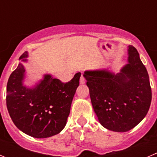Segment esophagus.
<instances>
[{
    "label": "esophagus",
    "mask_w": 157,
    "mask_h": 157,
    "mask_svg": "<svg viewBox=\"0 0 157 157\" xmlns=\"http://www.w3.org/2000/svg\"><path fill=\"white\" fill-rule=\"evenodd\" d=\"M86 78H85V77H84V75H82V76H81V78H80V84H85V83H86Z\"/></svg>",
    "instance_id": "1"
}]
</instances>
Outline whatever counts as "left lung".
Segmentation results:
<instances>
[{"label":"left lung","instance_id":"8db88e82","mask_svg":"<svg viewBox=\"0 0 157 157\" xmlns=\"http://www.w3.org/2000/svg\"><path fill=\"white\" fill-rule=\"evenodd\" d=\"M129 63L115 75L108 70L85 72L91 102L102 126L127 132L147 114L152 91L147 70L136 48L129 45Z\"/></svg>","mask_w":157,"mask_h":157}]
</instances>
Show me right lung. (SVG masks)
Here are the masks:
<instances>
[{
    "instance_id": "right-lung-1",
    "label": "right lung",
    "mask_w": 157,
    "mask_h": 157,
    "mask_svg": "<svg viewBox=\"0 0 157 157\" xmlns=\"http://www.w3.org/2000/svg\"><path fill=\"white\" fill-rule=\"evenodd\" d=\"M27 57L26 52L20 59ZM25 71L20 63L7 82L6 103L13 122L20 130L35 138L59 133L66 125L81 73L75 75L66 83L45 75L34 89H27L22 84Z\"/></svg>"
}]
</instances>
